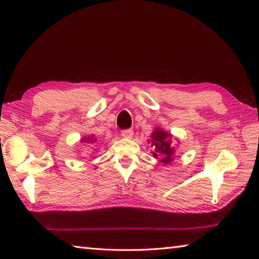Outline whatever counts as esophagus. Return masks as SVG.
Wrapping results in <instances>:
<instances>
[{
    "label": "esophagus",
    "mask_w": 259,
    "mask_h": 259,
    "mask_svg": "<svg viewBox=\"0 0 259 259\" xmlns=\"http://www.w3.org/2000/svg\"><path fill=\"white\" fill-rule=\"evenodd\" d=\"M121 135H122L123 138L130 139V138H133V136H134V131L131 129H126V130H123Z\"/></svg>",
    "instance_id": "34e87169"
}]
</instances>
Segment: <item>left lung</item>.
Segmentation results:
<instances>
[{"instance_id": "left-lung-1", "label": "left lung", "mask_w": 259, "mask_h": 259, "mask_svg": "<svg viewBox=\"0 0 259 259\" xmlns=\"http://www.w3.org/2000/svg\"><path fill=\"white\" fill-rule=\"evenodd\" d=\"M152 147L154 151L153 153L154 158H158L160 162L168 165V163L173 161L174 159V146H173V136L167 131H163L162 129L157 128L153 134H152Z\"/></svg>"}]
</instances>
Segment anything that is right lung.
<instances>
[{"instance_id": "1", "label": "right lung", "mask_w": 259, "mask_h": 259, "mask_svg": "<svg viewBox=\"0 0 259 259\" xmlns=\"http://www.w3.org/2000/svg\"><path fill=\"white\" fill-rule=\"evenodd\" d=\"M80 142L81 143H86V144H94V143L97 142V138L92 135V136H88V137L83 138Z\"/></svg>"}]
</instances>
